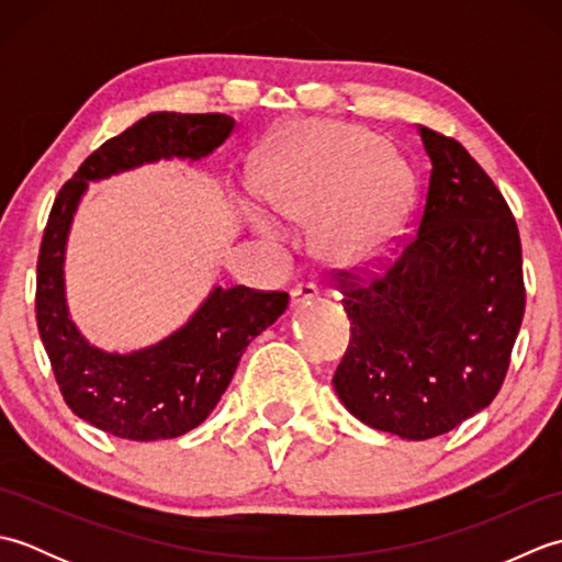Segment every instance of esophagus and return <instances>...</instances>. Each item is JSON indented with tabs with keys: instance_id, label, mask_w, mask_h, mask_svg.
<instances>
[{
	"instance_id": "34e87169",
	"label": "esophagus",
	"mask_w": 562,
	"mask_h": 562,
	"mask_svg": "<svg viewBox=\"0 0 562 562\" xmlns=\"http://www.w3.org/2000/svg\"><path fill=\"white\" fill-rule=\"evenodd\" d=\"M316 294H318V290L314 288V284H300V288H296V290L292 292V306L308 304V302L314 300Z\"/></svg>"
}]
</instances>
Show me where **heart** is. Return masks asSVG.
I'll use <instances>...</instances> for the list:
<instances>
[{
  "label": "heart",
  "instance_id": "obj_1",
  "mask_svg": "<svg viewBox=\"0 0 562 562\" xmlns=\"http://www.w3.org/2000/svg\"><path fill=\"white\" fill-rule=\"evenodd\" d=\"M360 127L308 123L260 154L250 186L274 217L308 226L327 217L316 250L348 268L381 256L401 232L408 181L396 161Z\"/></svg>",
  "mask_w": 562,
  "mask_h": 562
}]
</instances>
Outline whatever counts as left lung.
Returning <instances> with one entry per match:
<instances>
[{
  "label": "left lung",
  "instance_id": "left-lung-1",
  "mask_svg": "<svg viewBox=\"0 0 562 562\" xmlns=\"http://www.w3.org/2000/svg\"><path fill=\"white\" fill-rule=\"evenodd\" d=\"M429 157L417 232L384 272L336 270L350 345L333 386L357 420L403 439L449 432L497 396L524 316L517 222L457 139L417 127Z\"/></svg>",
  "mask_w": 562,
  "mask_h": 562
}]
</instances>
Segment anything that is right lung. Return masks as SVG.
I'll return each instance as SVG.
<instances>
[{
    "mask_svg": "<svg viewBox=\"0 0 562 562\" xmlns=\"http://www.w3.org/2000/svg\"><path fill=\"white\" fill-rule=\"evenodd\" d=\"M224 113H151L89 154L59 188L38 254L35 321L53 374L71 413L113 437L173 439L198 427L229 386L248 342L284 314L288 292L214 288L173 336L133 355H111L79 336L65 304V244L89 181L133 166L200 159L232 135Z\"/></svg>",
    "mask_w": 562,
    "mask_h": 562,
    "instance_id": "right-lung-1",
    "label": "right lung"
}]
</instances>
